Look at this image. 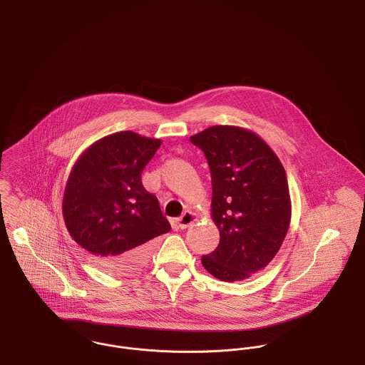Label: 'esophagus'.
<instances>
[{
	"instance_id": "esophagus-1",
	"label": "esophagus",
	"mask_w": 365,
	"mask_h": 365,
	"mask_svg": "<svg viewBox=\"0 0 365 365\" xmlns=\"http://www.w3.org/2000/svg\"><path fill=\"white\" fill-rule=\"evenodd\" d=\"M194 222H197V215L192 213V212H185L181 217H178V219L175 220V225H177L178 229L185 230V229H188Z\"/></svg>"
}]
</instances>
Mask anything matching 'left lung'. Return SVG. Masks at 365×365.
I'll return each instance as SVG.
<instances>
[{"mask_svg": "<svg viewBox=\"0 0 365 365\" xmlns=\"http://www.w3.org/2000/svg\"><path fill=\"white\" fill-rule=\"evenodd\" d=\"M190 140L207 160L212 219L220 232L202 265L223 282L248 279L274 258L289 230L286 171L264 139L240 127L215 125Z\"/></svg>", "mask_w": 365, "mask_h": 365, "instance_id": "left-lung-1", "label": "left lung"}]
</instances>
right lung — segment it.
Returning <instances> with one entry per match:
<instances>
[{
  "label": "right lung",
  "instance_id": "1",
  "mask_svg": "<svg viewBox=\"0 0 365 365\" xmlns=\"http://www.w3.org/2000/svg\"><path fill=\"white\" fill-rule=\"evenodd\" d=\"M160 145L133 131L113 133L91 145L71 170L63 199L66 229L108 273L139 269L149 241L171 230L140 180Z\"/></svg>",
  "mask_w": 365,
  "mask_h": 365
}]
</instances>
